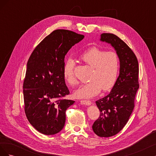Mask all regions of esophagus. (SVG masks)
I'll list each match as a JSON object with an SVG mask.
<instances>
[{
    "label": "esophagus",
    "instance_id": "34e87169",
    "mask_svg": "<svg viewBox=\"0 0 156 156\" xmlns=\"http://www.w3.org/2000/svg\"><path fill=\"white\" fill-rule=\"evenodd\" d=\"M81 104L86 105H90L92 102L90 101H87V100H81L80 101Z\"/></svg>",
    "mask_w": 156,
    "mask_h": 156
}]
</instances>
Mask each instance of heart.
<instances>
[{"label": "heart", "instance_id": "heart-1", "mask_svg": "<svg viewBox=\"0 0 156 156\" xmlns=\"http://www.w3.org/2000/svg\"><path fill=\"white\" fill-rule=\"evenodd\" d=\"M84 63L92 67L88 79L90 81L81 84L73 93L79 99L91 98L103 91L110 90L116 81L120 62L118 55L113 51L105 52L98 48H90L80 56ZM75 62L69 58L65 62L63 73L70 85H75L77 79L73 69Z\"/></svg>", "mask_w": 156, "mask_h": 156}]
</instances>
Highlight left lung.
<instances>
[{
  "mask_svg": "<svg viewBox=\"0 0 156 156\" xmlns=\"http://www.w3.org/2000/svg\"><path fill=\"white\" fill-rule=\"evenodd\" d=\"M100 40L114 48L120 62L119 75L111 91L96 101L100 115L92 129L99 136L108 137L122 129L133 111L139 87V64L133 51L117 36L103 33Z\"/></svg>",
  "mask_w": 156,
  "mask_h": 156,
  "instance_id": "8db88e82",
  "label": "left lung"
}]
</instances>
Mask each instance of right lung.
Returning a JSON list of instances; mask_svg holds the SVG:
<instances>
[{"instance_id": "right-lung-1", "label": "right lung", "mask_w": 156, "mask_h": 156, "mask_svg": "<svg viewBox=\"0 0 156 156\" xmlns=\"http://www.w3.org/2000/svg\"><path fill=\"white\" fill-rule=\"evenodd\" d=\"M84 36L56 30L42 40L28 60L23 83L25 111L28 120L44 135L58 133L66 122V111L75 101L59 99L69 92L63 73L68 51Z\"/></svg>"}]
</instances>
